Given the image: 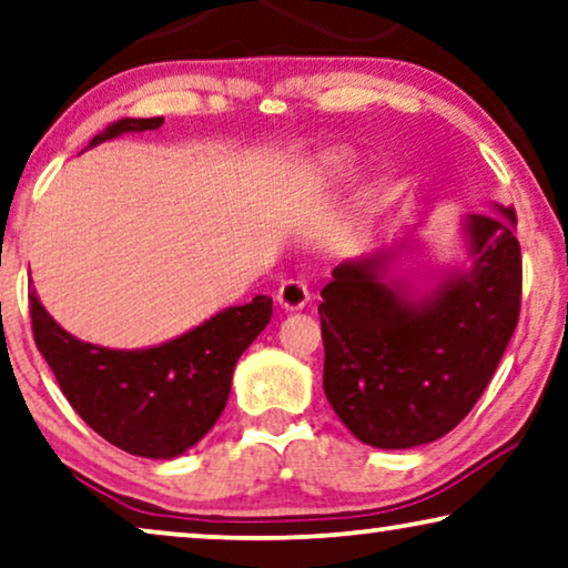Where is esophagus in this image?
I'll return each instance as SVG.
<instances>
[{
  "label": "esophagus",
  "mask_w": 568,
  "mask_h": 568,
  "mask_svg": "<svg viewBox=\"0 0 568 568\" xmlns=\"http://www.w3.org/2000/svg\"><path fill=\"white\" fill-rule=\"evenodd\" d=\"M275 301L281 303L285 311H301L311 301V291L308 285L301 281H285L281 287H277Z\"/></svg>",
  "instance_id": "1"
}]
</instances>
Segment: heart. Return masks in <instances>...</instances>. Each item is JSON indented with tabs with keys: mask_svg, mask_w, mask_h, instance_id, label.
<instances>
[{
	"mask_svg": "<svg viewBox=\"0 0 568 568\" xmlns=\"http://www.w3.org/2000/svg\"><path fill=\"white\" fill-rule=\"evenodd\" d=\"M357 173V160L349 152H328L318 160V171L316 178L321 183H338L344 181V178H349Z\"/></svg>",
	"mask_w": 568,
	"mask_h": 568,
	"instance_id": "heart-1",
	"label": "heart"
}]
</instances>
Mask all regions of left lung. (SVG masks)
<instances>
[{"mask_svg": "<svg viewBox=\"0 0 568 568\" xmlns=\"http://www.w3.org/2000/svg\"><path fill=\"white\" fill-rule=\"evenodd\" d=\"M459 222L467 260L400 267L420 250L393 247L338 262L321 291L324 393L346 428L375 448L430 444L459 426L493 379L518 326L523 260L515 209Z\"/></svg>", "mask_w": 568, "mask_h": 568, "instance_id": "left-lung-1", "label": "left lung"}]
</instances>
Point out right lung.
I'll list each match as a JSON object with an SVG mask.
<instances>
[{"mask_svg":"<svg viewBox=\"0 0 568 568\" xmlns=\"http://www.w3.org/2000/svg\"><path fill=\"white\" fill-rule=\"evenodd\" d=\"M163 126V116H124L89 148ZM32 334L65 400L109 444L145 459H175L214 428L232 390L236 359L270 324L273 298L255 295L163 344L109 349L68 334L30 293Z\"/></svg>","mask_w":568,"mask_h":568,"instance_id":"obj_1","label":"right lung"}]
</instances>
